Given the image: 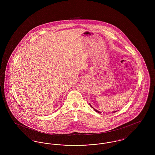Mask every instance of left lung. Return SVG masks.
I'll return each mask as SVG.
<instances>
[{"instance_id": "obj_1", "label": "left lung", "mask_w": 155, "mask_h": 155, "mask_svg": "<svg viewBox=\"0 0 155 155\" xmlns=\"http://www.w3.org/2000/svg\"><path fill=\"white\" fill-rule=\"evenodd\" d=\"M89 105L91 106V107H92V109H94V110L96 111V112H97V113H102V112H101V111H98L97 110H96V109H95V108H94V107H92V106H91V105L90 104V103H89ZM116 111H113L112 113H115Z\"/></svg>"}]
</instances>
